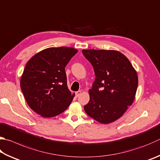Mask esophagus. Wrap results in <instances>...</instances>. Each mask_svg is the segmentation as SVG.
Returning <instances> with one entry per match:
<instances>
[{"label": "esophagus", "instance_id": "34e87169", "mask_svg": "<svg viewBox=\"0 0 160 160\" xmlns=\"http://www.w3.org/2000/svg\"><path fill=\"white\" fill-rule=\"evenodd\" d=\"M81 93H82V92L81 91H78L75 92V96H76V97H78L81 94Z\"/></svg>", "mask_w": 160, "mask_h": 160}]
</instances>
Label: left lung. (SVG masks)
<instances>
[{
    "label": "left lung",
    "instance_id": "1",
    "mask_svg": "<svg viewBox=\"0 0 160 160\" xmlns=\"http://www.w3.org/2000/svg\"><path fill=\"white\" fill-rule=\"evenodd\" d=\"M96 75L84 109L89 117L109 124L123 115L133 102L138 75L129 60L116 50H83Z\"/></svg>",
    "mask_w": 160,
    "mask_h": 160
}]
</instances>
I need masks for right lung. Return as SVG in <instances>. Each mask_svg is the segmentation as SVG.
Masks as SVG:
<instances>
[{
    "instance_id": "obj_1",
    "label": "right lung",
    "mask_w": 160,
    "mask_h": 160,
    "mask_svg": "<svg viewBox=\"0 0 160 160\" xmlns=\"http://www.w3.org/2000/svg\"><path fill=\"white\" fill-rule=\"evenodd\" d=\"M78 52L68 47L50 48L28 60L20 86L28 106L43 118H52L70 106L75 94L67 86L66 66Z\"/></svg>"
}]
</instances>
